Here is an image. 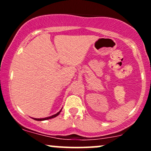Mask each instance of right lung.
I'll return each mask as SVG.
<instances>
[{
  "mask_svg": "<svg viewBox=\"0 0 151 151\" xmlns=\"http://www.w3.org/2000/svg\"><path fill=\"white\" fill-rule=\"evenodd\" d=\"M62 109H61V110L60 111L58 112V113H57L56 114H54V115L51 116H49V117H46V118H42V119H35V118H32V119H33L34 120H35V121H45V120H48V119H52V118H55V117L58 116L59 115V114H60V112H61Z\"/></svg>",
  "mask_w": 151,
  "mask_h": 151,
  "instance_id": "obj_1",
  "label": "right lung"
}]
</instances>
